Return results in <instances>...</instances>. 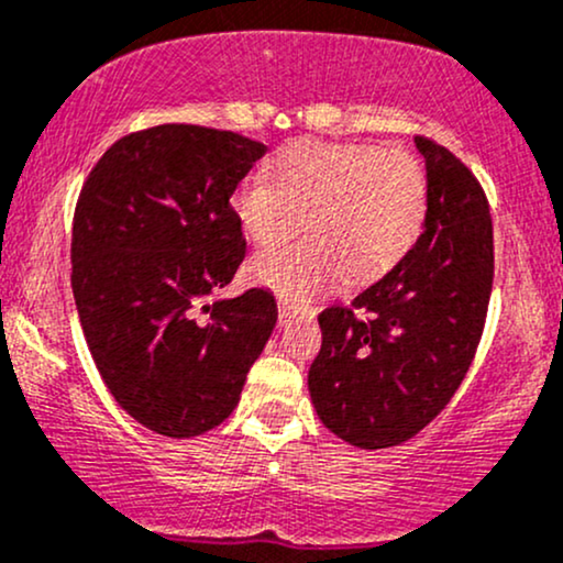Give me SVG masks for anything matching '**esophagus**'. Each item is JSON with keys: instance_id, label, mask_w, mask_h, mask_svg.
I'll return each mask as SVG.
<instances>
[{"instance_id": "esophagus-1", "label": "esophagus", "mask_w": 563, "mask_h": 563, "mask_svg": "<svg viewBox=\"0 0 563 563\" xmlns=\"http://www.w3.org/2000/svg\"><path fill=\"white\" fill-rule=\"evenodd\" d=\"M295 316H298V313H295L292 308L287 306V302H282V306H279V327H287L289 321L295 319ZM306 316H313V313H306Z\"/></svg>"}]
</instances>
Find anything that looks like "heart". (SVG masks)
Masks as SVG:
<instances>
[{"label": "heart", "instance_id": "b5f03b06", "mask_svg": "<svg viewBox=\"0 0 563 563\" xmlns=\"http://www.w3.org/2000/svg\"><path fill=\"white\" fill-rule=\"evenodd\" d=\"M231 212L257 247L289 239L306 218L311 236L261 252L250 279L287 302H308L343 274L369 284L407 257L426 223L428 180L407 148L302 141L276 156L271 183H242Z\"/></svg>", "mask_w": 563, "mask_h": 563}]
</instances>
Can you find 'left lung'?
Returning a JSON list of instances; mask_svg holds the SVG:
<instances>
[{
	"label": "left lung",
	"mask_w": 563,
	"mask_h": 563,
	"mask_svg": "<svg viewBox=\"0 0 563 563\" xmlns=\"http://www.w3.org/2000/svg\"><path fill=\"white\" fill-rule=\"evenodd\" d=\"M415 145L428 178L420 239L351 306L319 313L308 372L319 420L362 450L404 444L450 404L489 308L495 244L482 183L431 137Z\"/></svg>",
	"instance_id": "obj_1"
}]
</instances>
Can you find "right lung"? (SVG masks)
Returning <instances> with one entry per match:
<instances>
[{
    "instance_id": "add662e5",
    "label": "right lung",
    "mask_w": 563,
    "mask_h": 563,
    "mask_svg": "<svg viewBox=\"0 0 563 563\" xmlns=\"http://www.w3.org/2000/svg\"><path fill=\"white\" fill-rule=\"evenodd\" d=\"M265 151L239 132L159 124L119 137L81 186V330L119 407L169 439L229 418L276 327L268 289L212 300L247 252L231 194Z\"/></svg>"
}]
</instances>
